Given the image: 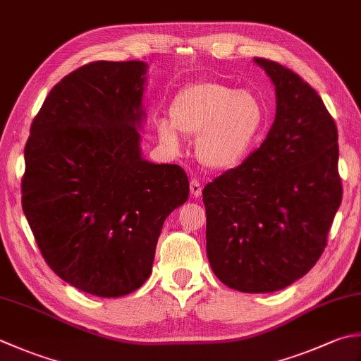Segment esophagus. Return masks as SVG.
Segmentation results:
<instances>
[{
    "label": "esophagus",
    "instance_id": "34e87169",
    "mask_svg": "<svg viewBox=\"0 0 361 361\" xmlns=\"http://www.w3.org/2000/svg\"><path fill=\"white\" fill-rule=\"evenodd\" d=\"M190 194H192L194 197L202 195V185L199 183V180H195V178L190 180Z\"/></svg>",
    "mask_w": 361,
    "mask_h": 361
}]
</instances>
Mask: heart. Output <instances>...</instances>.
<instances>
[{
  "label": "heart",
  "mask_w": 361,
  "mask_h": 361,
  "mask_svg": "<svg viewBox=\"0 0 361 361\" xmlns=\"http://www.w3.org/2000/svg\"><path fill=\"white\" fill-rule=\"evenodd\" d=\"M169 120L157 123L161 142L180 152L183 134H197L195 154L211 171H228L249 157L267 112L261 98L216 81H200L181 89L169 108Z\"/></svg>",
  "instance_id": "heart-1"
}]
</instances>
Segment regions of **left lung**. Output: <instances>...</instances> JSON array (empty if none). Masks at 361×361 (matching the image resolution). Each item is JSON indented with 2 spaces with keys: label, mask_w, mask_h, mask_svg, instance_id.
I'll return each instance as SVG.
<instances>
[{
  "label": "left lung",
  "mask_w": 361,
  "mask_h": 361,
  "mask_svg": "<svg viewBox=\"0 0 361 361\" xmlns=\"http://www.w3.org/2000/svg\"><path fill=\"white\" fill-rule=\"evenodd\" d=\"M275 87V118L243 164L203 189L207 253L241 293H274L322 255L341 204L338 131L316 90L277 62L253 58Z\"/></svg>",
  "instance_id": "obj_1"
}]
</instances>
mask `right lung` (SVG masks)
I'll list each match as a JSON object with an SVG mask.
<instances>
[{
	"mask_svg": "<svg viewBox=\"0 0 361 361\" xmlns=\"http://www.w3.org/2000/svg\"><path fill=\"white\" fill-rule=\"evenodd\" d=\"M144 61H98L56 84L25 147L21 204L59 277L122 298L150 277L167 216L189 197L176 164L144 158Z\"/></svg>",
	"mask_w": 361,
	"mask_h": 361,
	"instance_id": "obj_1",
	"label": "right lung"
}]
</instances>
